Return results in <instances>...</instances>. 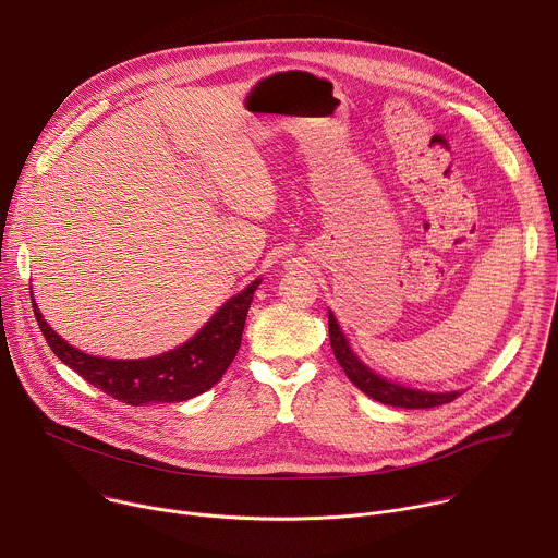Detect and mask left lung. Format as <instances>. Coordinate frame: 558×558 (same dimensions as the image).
Listing matches in <instances>:
<instances>
[{
    "label": "left lung",
    "instance_id": "left-lung-1",
    "mask_svg": "<svg viewBox=\"0 0 558 558\" xmlns=\"http://www.w3.org/2000/svg\"><path fill=\"white\" fill-rule=\"evenodd\" d=\"M329 340H331V349L333 355L338 360V364L344 368L347 377L368 397H373L375 402L388 404V407H397V409H433V407H441L448 404L452 400H457V390L452 392H426V390H415V388H404L400 384H392L379 375H375L371 368H366L349 349L344 333L340 331L333 313L329 311Z\"/></svg>",
    "mask_w": 558,
    "mask_h": 558
}]
</instances>
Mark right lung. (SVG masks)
Instances as JSON below:
<instances>
[{
	"mask_svg": "<svg viewBox=\"0 0 558 558\" xmlns=\"http://www.w3.org/2000/svg\"><path fill=\"white\" fill-rule=\"evenodd\" d=\"M258 284L260 280L252 282L222 304L187 344L147 360H104L76 351L46 325L37 304L33 308L52 353L88 384L130 407L172 404L192 400L220 381L241 349L247 311Z\"/></svg>",
	"mask_w": 558,
	"mask_h": 558,
	"instance_id": "add662e5",
	"label": "right lung"
}]
</instances>
